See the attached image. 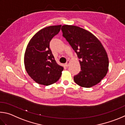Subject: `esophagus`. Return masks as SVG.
I'll return each mask as SVG.
<instances>
[{
	"instance_id": "1",
	"label": "esophagus",
	"mask_w": 125,
	"mask_h": 125,
	"mask_svg": "<svg viewBox=\"0 0 125 125\" xmlns=\"http://www.w3.org/2000/svg\"><path fill=\"white\" fill-rule=\"evenodd\" d=\"M69 64H70V60H67L66 61V64H65V66H66V67H68L69 66Z\"/></svg>"
}]
</instances>
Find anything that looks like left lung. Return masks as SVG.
Instances as JSON below:
<instances>
[{
	"label": "left lung",
	"mask_w": 125,
	"mask_h": 125,
	"mask_svg": "<svg viewBox=\"0 0 125 125\" xmlns=\"http://www.w3.org/2000/svg\"><path fill=\"white\" fill-rule=\"evenodd\" d=\"M61 30L80 59L81 71L73 77L74 81L85 88L98 84L109 68L108 54L102 43L91 32L78 26L63 25Z\"/></svg>",
	"instance_id": "1"
}]
</instances>
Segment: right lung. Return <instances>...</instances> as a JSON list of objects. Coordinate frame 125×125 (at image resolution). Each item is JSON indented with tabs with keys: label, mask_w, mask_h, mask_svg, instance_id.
<instances>
[{
	"label": "right lung",
	"mask_w": 125,
	"mask_h": 125,
	"mask_svg": "<svg viewBox=\"0 0 125 125\" xmlns=\"http://www.w3.org/2000/svg\"><path fill=\"white\" fill-rule=\"evenodd\" d=\"M61 25L45 27L31 39L24 55V64L30 77L37 83L48 86L58 81L64 67L57 64L49 43L58 33Z\"/></svg>",
	"instance_id": "add662e5"
}]
</instances>
